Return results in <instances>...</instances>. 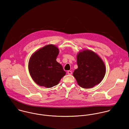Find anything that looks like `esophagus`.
<instances>
[{
	"instance_id": "obj_1",
	"label": "esophagus",
	"mask_w": 129,
	"mask_h": 129,
	"mask_svg": "<svg viewBox=\"0 0 129 129\" xmlns=\"http://www.w3.org/2000/svg\"><path fill=\"white\" fill-rule=\"evenodd\" d=\"M67 73H68V74H69V75H72V71H70V70H69V71H67Z\"/></svg>"
}]
</instances>
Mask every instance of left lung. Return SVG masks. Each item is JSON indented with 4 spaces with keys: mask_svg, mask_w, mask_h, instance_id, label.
<instances>
[{
    "mask_svg": "<svg viewBox=\"0 0 129 129\" xmlns=\"http://www.w3.org/2000/svg\"><path fill=\"white\" fill-rule=\"evenodd\" d=\"M78 68L73 72L78 84L85 89L99 84L106 74V67L102 59L90 50L79 52L77 56Z\"/></svg>",
    "mask_w": 129,
    "mask_h": 129,
    "instance_id": "8db88e82",
    "label": "left lung"
}]
</instances>
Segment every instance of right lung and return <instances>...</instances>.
<instances>
[{
	"label": "right lung",
	"instance_id": "add662e5",
	"mask_svg": "<svg viewBox=\"0 0 129 129\" xmlns=\"http://www.w3.org/2000/svg\"><path fill=\"white\" fill-rule=\"evenodd\" d=\"M59 49L49 44L35 52L28 63V70L33 81L38 85L51 88L58 84L66 74L62 66L56 61Z\"/></svg>",
	"mask_w": 129,
	"mask_h": 129
}]
</instances>
